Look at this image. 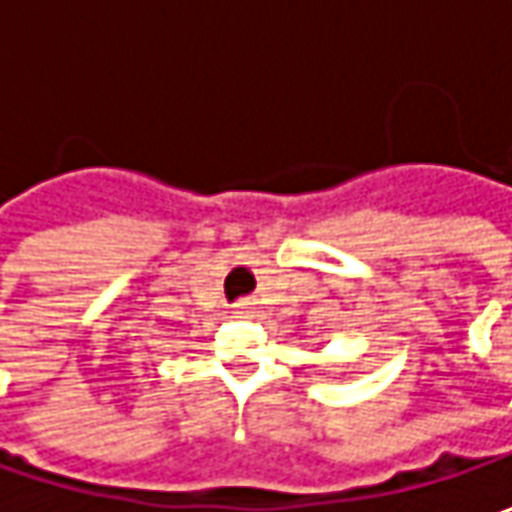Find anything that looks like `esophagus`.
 <instances>
[{
    "instance_id": "1",
    "label": "esophagus",
    "mask_w": 512,
    "mask_h": 512,
    "mask_svg": "<svg viewBox=\"0 0 512 512\" xmlns=\"http://www.w3.org/2000/svg\"><path fill=\"white\" fill-rule=\"evenodd\" d=\"M236 316H242V319H250L253 313H256V302L253 299H242V302H236V310H233Z\"/></svg>"
}]
</instances>
